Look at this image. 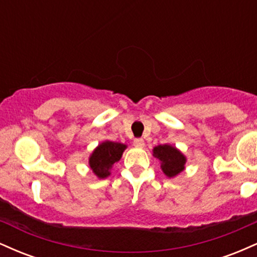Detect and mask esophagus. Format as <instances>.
Returning a JSON list of instances; mask_svg holds the SVG:
<instances>
[{
  "instance_id": "obj_1",
  "label": "esophagus",
  "mask_w": 257,
  "mask_h": 257,
  "mask_svg": "<svg viewBox=\"0 0 257 257\" xmlns=\"http://www.w3.org/2000/svg\"><path fill=\"white\" fill-rule=\"evenodd\" d=\"M134 146L139 147V149H143V147L145 146V141H144V139L141 138L134 139Z\"/></svg>"
}]
</instances>
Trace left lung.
<instances>
[{
  "label": "left lung",
  "mask_w": 257,
  "mask_h": 257,
  "mask_svg": "<svg viewBox=\"0 0 257 257\" xmlns=\"http://www.w3.org/2000/svg\"><path fill=\"white\" fill-rule=\"evenodd\" d=\"M153 155L161 161V168L169 178L178 175L185 168L186 158L179 150L170 145H159L153 149Z\"/></svg>",
  "instance_id": "1"
}]
</instances>
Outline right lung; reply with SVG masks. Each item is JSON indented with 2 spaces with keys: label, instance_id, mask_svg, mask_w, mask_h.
I'll return each instance as SVG.
<instances>
[{
  "label": "right lung",
  "instance_id": "1",
  "mask_svg": "<svg viewBox=\"0 0 257 257\" xmlns=\"http://www.w3.org/2000/svg\"><path fill=\"white\" fill-rule=\"evenodd\" d=\"M125 147L123 144L112 141H105L96 147L89 158V166L94 174L100 179L110 175L111 167L119 161Z\"/></svg>",
  "mask_w": 257,
  "mask_h": 257
}]
</instances>
